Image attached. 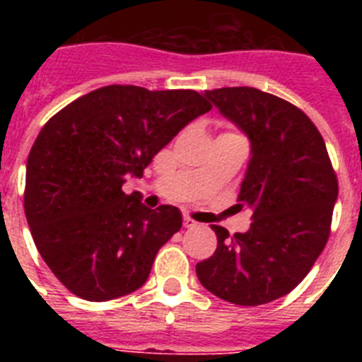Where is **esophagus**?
Wrapping results in <instances>:
<instances>
[{
	"label": "esophagus",
	"mask_w": 362,
	"mask_h": 362,
	"mask_svg": "<svg viewBox=\"0 0 362 362\" xmlns=\"http://www.w3.org/2000/svg\"><path fill=\"white\" fill-rule=\"evenodd\" d=\"M183 225H185V228H194V226H197V223L194 219H192V217L185 216L183 217Z\"/></svg>",
	"instance_id": "obj_1"
}]
</instances>
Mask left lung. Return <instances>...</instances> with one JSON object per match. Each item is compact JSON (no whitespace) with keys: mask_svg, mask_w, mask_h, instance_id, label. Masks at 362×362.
Segmentation results:
<instances>
[{"mask_svg":"<svg viewBox=\"0 0 362 362\" xmlns=\"http://www.w3.org/2000/svg\"><path fill=\"white\" fill-rule=\"evenodd\" d=\"M248 136L252 158L238 201L254 210L245 233L214 225L217 248L196 264L214 296L257 306L292 292L330 238L339 185L325 139L296 105L252 86L204 92Z\"/></svg>","mask_w":362,"mask_h":362,"instance_id":"8db88e82","label":"left lung"}]
</instances>
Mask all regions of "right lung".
Returning <instances> with one entry per match:
<instances>
[{
  "instance_id": "right-lung-1",
  "label": "right lung",
  "mask_w": 362,
  "mask_h": 362,
  "mask_svg": "<svg viewBox=\"0 0 362 362\" xmlns=\"http://www.w3.org/2000/svg\"><path fill=\"white\" fill-rule=\"evenodd\" d=\"M210 108L196 90L108 85L45 123L27 159L25 216L37 252L74 296L99 303L145 284L183 219L121 187Z\"/></svg>"
}]
</instances>
